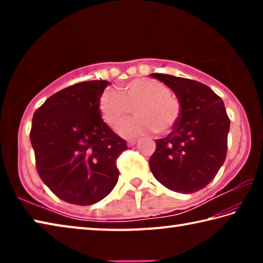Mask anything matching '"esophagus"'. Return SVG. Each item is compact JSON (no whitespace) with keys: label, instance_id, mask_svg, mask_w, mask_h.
Wrapping results in <instances>:
<instances>
[{"label":"esophagus","instance_id":"esophagus-1","mask_svg":"<svg viewBox=\"0 0 263 263\" xmlns=\"http://www.w3.org/2000/svg\"><path fill=\"white\" fill-rule=\"evenodd\" d=\"M137 144V141L136 140H130V141H127V146L128 147H132V146H135Z\"/></svg>","mask_w":263,"mask_h":263}]
</instances>
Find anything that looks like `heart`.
<instances>
[{"label":"heart","mask_w":263,"mask_h":263,"mask_svg":"<svg viewBox=\"0 0 263 263\" xmlns=\"http://www.w3.org/2000/svg\"><path fill=\"white\" fill-rule=\"evenodd\" d=\"M103 121L117 130L135 109L137 117L127 122L122 133L136 138L155 132L167 135L177 126L181 118V103L163 83L152 79H136L118 91L105 90L100 99Z\"/></svg>","instance_id":"obj_1"}]
</instances>
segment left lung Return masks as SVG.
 Wrapping results in <instances>:
<instances>
[{"label":"left lung","instance_id":"obj_1","mask_svg":"<svg viewBox=\"0 0 263 263\" xmlns=\"http://www.w3.org/2000/svg\"><path fill=\"white\" fill-rule=\"evenodd\" d=\"M174 91L181 118L166 138L155 140L149 168L169 190L191 194L215 179L228 153L230 118L224 102L211 88L194 80L151 74Z\"/></svg>","mask_w":263,"mask_h":263}]
</instances>
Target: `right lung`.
Listing matches in <instances>:
<instances>
[{
    "label": "right lung",
    "instance_id": "1",
    "mask_svg": "<svg viewBox=\"0 0 263 263\" xmlns=\"http://www.w3.org/2000/svg\"><path fill=\"white\" fill-rule=\"evenodd\" d=\"M108 84L105 80L73 84L33 114L30 140L38 174L70 204L100 202L118 181L116 161L127 146L101 117L100 99Z\"/></svg>",
    "mask_w": 263,
    "mask_h": 263
}]
</instances>
